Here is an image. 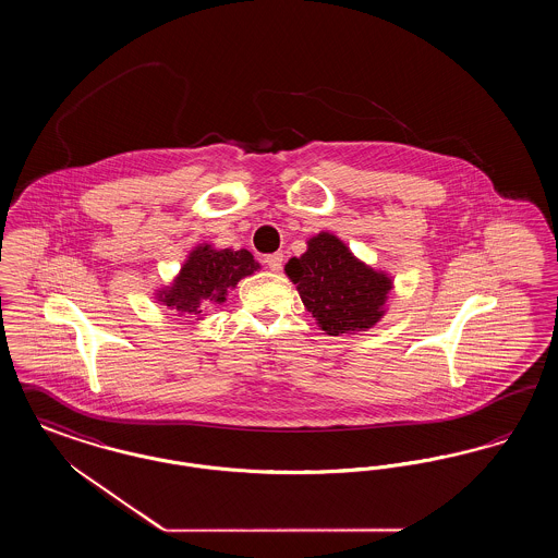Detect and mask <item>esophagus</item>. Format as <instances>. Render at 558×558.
<instances>
[{
    "instance_id": "obj_1",
    "label": "esophagus",
    "mask_w": 558,
    "mask_h": 558,
    "mask_svg": "<svg viewBox=\"0 0 558 558\" xmlns=\"http://www.w3.org/2000/svg\"><path fill=\"white\" fill-rule=\"evenodd\" d=\"M264 264H266L271 271H280V269H282V264H284V255H282V253H271V255H266Z\"/></svg>"
}]
</instances>
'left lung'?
I'll list each match as a JSON object with an SVG mask.
<instances>
[{
	"label": "left lung",
	"instance_id": "obj_1",
	"mask_svg": "<svg viewBox=\"0 0 558 558\" xmlns=\"http://www.w3.org/2000/svg\"><path fill=\"white\" fill-rule=\"evenodd\" d=\"M307 312L326 335L372 328L383 312L391 280L357 262L337 236L322 232L307 242V251L287 264Z\"/></svg>",
	"mask_w": 558,
	"mask_h": 558
}]
</instances>
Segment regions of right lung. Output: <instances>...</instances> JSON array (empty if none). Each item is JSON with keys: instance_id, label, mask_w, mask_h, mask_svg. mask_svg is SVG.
<instances>
[{"instance_id": "obj_1", "label": "right lung", "mask_w": 558, "mask_h": 558, "mask_svg": "<svg viewBox=\"0 0 558 558\" xmlns=\"http://www.w3.org/2000/svg\"><path fill=\"white\" fill-rule=\"evenodd\" d=\"M257 269L259 264L244 248L215 251L205 244L187 257L175 284L160 291L159 301L178 314L192 318L203 312V305L226 301L228 289H234L240 278L251 276Z\"/></svg>"}]
</instances>
